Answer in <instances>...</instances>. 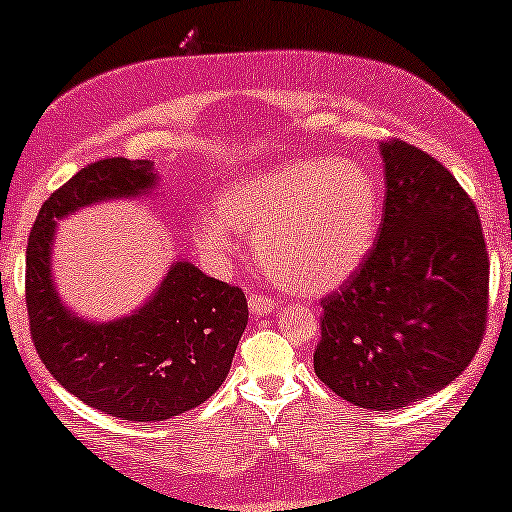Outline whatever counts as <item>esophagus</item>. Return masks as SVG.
Wrapping results in <instances>:
<instances>
[{
	"instance_id": "obj_1",
	"label": "esophagus",
	"mask_w": 512,
	"mask_h": 512,
	"mask_svg": "<svg viewBox=\"0 0 512 512\" xmlns=\"http://www.w3.org/2000/svg\"><path fill=\"white\" fill-rule=\"evenodd\" d=\"M249 312L254 317H263V314H272L275 312V300L263 296V293H249Z\"/></svg>"
}]
</instances>
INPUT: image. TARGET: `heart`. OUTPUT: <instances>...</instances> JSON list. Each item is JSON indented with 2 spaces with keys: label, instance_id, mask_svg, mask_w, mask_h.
<instances>
[{
  "label": "heart",
  "instance_id": "1",
  "mask_svg": "<svg viewBox=\"0 0 512 512\" xmlns=\"http://www.w3.org/2000/svg\"><path fill=\"white\" fill-rule=\"evenodd\" d=\"M216 217L200 214L195 237L209 254H230L254 235L265 275L300 293L335 289L373 247L380 188L368 167L347 158H296L228 184Z\"/></svg>",
  "mask_w": 512,
  "mask_h": 512
}]
</instances>
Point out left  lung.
I'll list each match as a JSON object with an SVG mask.
<instances>
[{
	"label": "left lung",
	"instance_id": "8db88e82",
	"mask_svg": "<svg viewBox=\"0 0 512 512\" xmlns=\"http://www.w3.org/2000/svg\"><path fill=\"white\" fill-rule=\"evenodd\" d=\"M380 153V237L321 300L314 373L345 401L389 412L471 363L487 324L489 261L478 209L436 158L398 139Z\"/></svg>",
	"mask_w": 512,
	"mask_h": 512
}]
</instances>
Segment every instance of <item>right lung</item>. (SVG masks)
Listing matches in <instances>:
<instances>
[{
	"mask_svg": "<svg viewBox=\"0 0 512 512\" xmlns=\"http://www.w3.org/2000/svg\"><path fill=\"white\" fill-rule=\"evenodd\" d=\"M156 184L151 160L90 163L41 205L27 240L25 300L39 359L69 394L128 422H165L205 403L226 380L249 321L242 289L186 258L128 317L90 321L62 303L51 256L58 221Z\"/></svg>",
	"mask_w": 512,
	"mask_h": 512,
	"instance_id": "1",
	"label": "right lung"
}]
</instances>
